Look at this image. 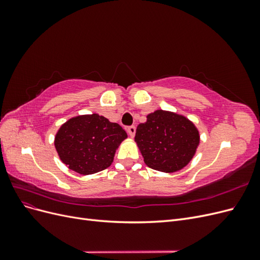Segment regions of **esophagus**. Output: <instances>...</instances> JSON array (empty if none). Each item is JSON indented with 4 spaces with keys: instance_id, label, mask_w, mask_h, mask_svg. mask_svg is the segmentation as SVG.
<instances>
[{
    "instance_id": "obj_1",
    "label": "esophagus",
    "mask_w": 260,
    "mask_h": 260,
    "mask_svg": "<svg viewBox=\"0 0 260 260\" xmlns=\"http://www.w3.org/2000/svg\"><path fill=\"white\" fill-rule=\"evenodd\" d=\"M127 131H128V135L130 136V138H133L136 135V127H135V125H131V127H129L127 129Z\"/></svg>"
}]
</instances>
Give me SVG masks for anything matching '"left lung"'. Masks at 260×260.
<instances>
[{
    "mask_svg": "<svg viewBox=\"0 0 260 260\" xmlns=\"http://www.w3.org/2000/svg\"><path fill=\"white\" fill-rule=\"evenodd\" d=\"M135 142L147 167L171 174L183 169L193 159L201 136L194 122L185 116L157 109L138 125Z\"/></svg>",
    "mask_w": 260,
    "mask_h": 260,
    "instance_id": "left-lung-1",
    "label": "left lung"
}]
</instances>
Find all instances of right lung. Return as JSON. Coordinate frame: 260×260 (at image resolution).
<instances>
[{"mask_svg":"<svg viewBox=\"0 0 260 260\" xmlns=\"http://www.w3.org/2000/svg\"><path fill=\"white\" fill-rule=\"evenodd\" d=\"M127 138L119 124L104 116L78 115L60 125L54 145L67 168L88 176L111 166L117 148Z\"/></svg>","mask_w":260,"mask_h":260,"instance_id":"1","label":"right lung"}]
</instances>
